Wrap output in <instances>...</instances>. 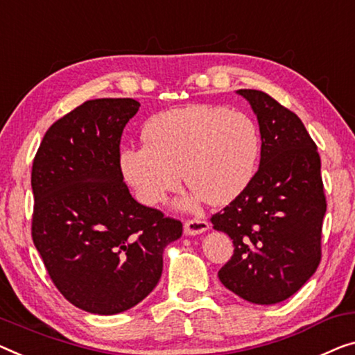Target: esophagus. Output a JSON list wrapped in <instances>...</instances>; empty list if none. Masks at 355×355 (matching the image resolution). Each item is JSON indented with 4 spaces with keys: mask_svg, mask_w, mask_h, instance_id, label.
<instances>
[{
    "mask_svg": "<svg viewBox=\"0 0 355 355\" xmlns=\"http://www.w3.org/2000/svg\"><path fill=\"white\" fill-rule=\"evenodd\" d=\"M183 230L187 236H198L209 230V223L205 220H188L187 223H184Z\"/></svg>",
    "mask_w": 355,
    "mask_h": 355,
    "instance_id": "34e87169",
    "label": "esophagus"
}]
</instances>
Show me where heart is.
Returning a JSON list of instances; mask_svg holds the SVG:
<instances>
[{"mask_svg":"<svg viewBox=\"0 0 355 355\" xmlns=\"http://www.w3.org/2000/svg\"><path fill=\"white\" fill-rule=\"evenodd\" d=\"M144 146L119 153L121 173L146 205H157L184 183L191 193L177 202L193 210L205 199L223 205L252 182L261 153L255 121L241 111L211 105L168 110L148 121Z\"/></svg>","mask_w":355,"mask_h":355,"instance_id":"b5f03b06","label":"heart"}]
</instances>
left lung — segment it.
Returning a JSON list of instances; mask_svg holds the SVG:
<instances>
[{
	"instance_id": "obj_1",
	"label": "left lung",
	"mask_w": 355,
	"mask_h": 355,
	"mask_svg": "<svg viewBox=\"0 0 355 355\" xmlns=\"http://www.w3.org/2000/svg\"><path fill=\"white\" fill-rule=\"evenodd\" d=\"M257 114L261 159L252 182L211 216L234 244L220 282L245 301L276 304L313 277L320 263L327 210L320 157L293 111L253 89H239Z\"/></svg>"
}]
</instances>
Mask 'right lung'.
<instances>
[{
    "label": "right lung",
    "mask_w": 355,
    "mask_h": 355,
    "mask_svg": "<svg viewBox=\"0 0 355 355\" xmlns=\"http://www.w3.org/2000/svg\"><path fill=\"white\" fill-rule=\"evenodd\" d=\"M134 98H97L49 127L31 171V236L52 282L76 308L124 313L159 282L162 255L183 226L137 202L119 167Z\"/></svg>",
    "instance_id": "obj_1"
}]
</instances>
